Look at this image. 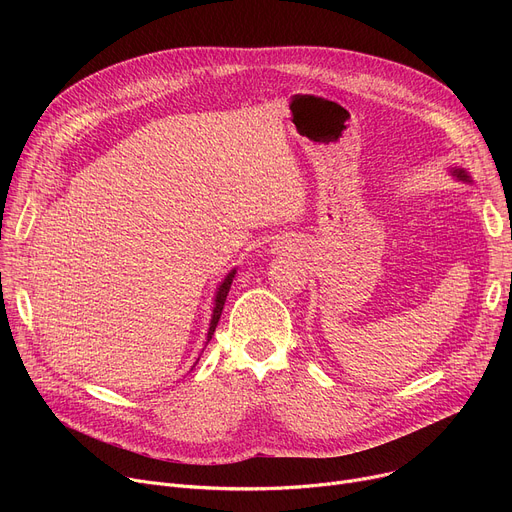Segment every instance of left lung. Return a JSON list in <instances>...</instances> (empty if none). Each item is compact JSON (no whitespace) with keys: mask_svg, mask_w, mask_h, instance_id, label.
Masks as SVG:
<instances>
[{"mask_svg":"<svg viewBox=\"0 0 512 512\" xmlns=\"http://www.w3.org/2000/svg\"><path fill=\"white\" fill-rule=\"evenodd\" d=\"M452 174H454L456 178H459V180H467V182H469V176H467V172H465V170H454Z\"/></svg>","mask_w":512,"mask_h":512,"instance_id":"8db88e82","label":"left lung"}]
</instances>
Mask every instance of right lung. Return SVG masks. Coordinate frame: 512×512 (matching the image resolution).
I'll list each match as a JSON object with an SVG mask.
<instances>
[{"instance_id": "right-lung-1", "label": "right lung", "mask_w": 512, "mask_h": 512, "mask_svg": "<svg viewBox=\"0 0 512 512\" xmlns=\"http://www.w3.org/2000/svg\"><path fill=\"white\" fill-rule=\"evenodd\" d=\"M232 278H234V270L226 276V280H224V282L220 284V288H218V294H215V307H213V317H211V326H209L207 342L211 340V336H213V332H215V326H218V321H220V315H222V309H224L226 297H228V292H230Z\"/></svg>"}]
</instances>
